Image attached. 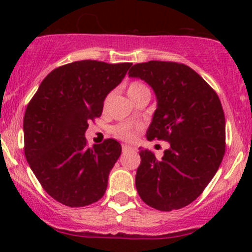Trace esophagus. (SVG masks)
Returning a JSON list of instances; mask_svg holds the SVG:
<instances>
[{"instance_id": "obj_1", "label": "esophagus", "mask_w": 252, "mask_h": 252, "mask_svg": "<svg viewBox=\"0 0 252 252\" xmlns=\"http://www.w3.org/2000/svg\"><path fill=\"white\" fill-rule=\"evenodd\" d=\"M134 147L133 146H129V145H123V146H122V151L123 152H128V151H131V150H133Z\"/></svg>"}]
</instances>
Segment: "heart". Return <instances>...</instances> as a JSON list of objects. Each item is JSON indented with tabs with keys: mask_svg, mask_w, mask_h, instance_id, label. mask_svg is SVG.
<instances>
[{
	"mask_svg": "<svg viewBox=\"0 0 252 252\" xmlns=\"http://www.w3.org/2000/svg\"><path fill=\"white\" fill-rule=\"evenodd\" d=\"M144 93H150L149 89L146 88V85L144 84L138 83V81H134L130 85L128 86V96L131 101L135 97H138L139 95ZM113 133L117 138L122 139V140H130L134 136L133 129L129 126H118L113 129Z\"/></svg>",
	"mask_w": 252,
	"mask_h": 252,
	"instance_id": "obj_1",
	"label": "heart"
}]
</instances>
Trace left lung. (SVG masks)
<instances>
[{
	"instance_id": "obj_1",
	"label": "left lung",
	"mask_w": 252,
	"mask_h": 252,
	"mask_svg": "<svg viewBox=\"0 0 252 252\" xmlns=\"http://www.w3.org/2000/svg\"><path fill=\"white\" fill-rule=\"evenodd\" d=\"M128 74L149 84L156 95L147 140L169 142L161 159L140 147L138 194L156 210H179L200 196L224 156L225 119L220 101L185 64L149 61L134 64Z\"/></svg>"
}]
</instances>
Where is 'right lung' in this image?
I'll list each match as a JSON object with an SVG mask.
<instances>
[{
	"label": "right lung",
	"instance_id": "1",
	"mask_svg": "<svg viewBox=\"0 0 252 252\" xmlns=\"http://www.w3.org/2000/svg\"><path fill=\"white\" fill-rule=\"evenodd\" d=\"M130 67L91 60L68 63L42 80L28 105L25 157L45 191L61 204L83 207L105 195L122 146L107 139L89 149L85 131Z\"/></svg>",
	"mask_w": 252,
	"mask_h": 252
}]
</instances>
